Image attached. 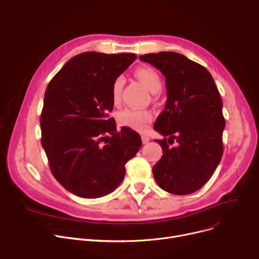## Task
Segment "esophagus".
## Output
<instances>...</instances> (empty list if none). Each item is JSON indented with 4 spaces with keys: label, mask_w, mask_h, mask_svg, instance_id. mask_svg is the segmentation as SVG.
Here are the masks:
<instances>
[{
    "label": "esophagus",
    "mask_w": 259,
    "mask_h": 259,
    "mask_svg": "<svg viewBox=\"0 0 259 259\" xmlns=\"http://www.w3.org/2000/svg\"><path fill=\"white\" fill-rule=\"evenodd\" d=\"M141 139H142L143 144H146V143H148V142H149V137H148L147 135H145V134L141 136Z\"/></svg>",
    "instance_id": "esophagus-1"
}]
</instances>
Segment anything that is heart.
<instances>
[{
    "label": "heart",
    "mask_w": 259,
    "mask_h": 259,
    "mask_svg": "<svg viewBox=\"0 0 259 259\" xmlns=\"http://www.w3.org/2000/svg\"><path fill=\"white\" fill-rule=\"evenodd\" d=\"M135 74L150 91L151 93H158L162 88V81L160 75L156 70L149 67H140L135 71ZM125 79L122 75L115 78L112 84V98L115 103H118L121 97V92L124 85ZM153 119V115L149 111L136 110V109H125L118 115V122L123 125L131 127L136 131H144L147 124Z\"/></svg>",
    "instance_id": "b5f03b06"
}]
</instances>
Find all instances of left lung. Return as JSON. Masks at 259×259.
<instances>
[{"label":"left lung","instance_id":"obj_1","mask_svg":"<svg viewBox=\"0 0 259 259\" xmlns=\"http://www.w3.org/2000/svg\"><path fill=\"white\" fill-rule=\"evenodd\" d=\"M165 76L167 100L154 128L163 156L153 167L157 184L184 195L203 187L223 156V102L209 71L176 52L139 56ZM175 142V147L169 146Z\"/></svg>","mask_w":259,"mask_h":259}]
</instances>
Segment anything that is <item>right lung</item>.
Listing matches in <instances>:
<instances>
[{"mask_svg": "<svg viewBox=\"0 0 259 259\" xmlns=\"http://www.w3.org/2000/svg\"><path fill=\"white\" fill-rule=\"evenodd\" d=\"M136 58L134 53H80L46 90L41 145L52 175L75 195L97 199L113 192L142 145L138 133L126 126L117 132L114 118H108L113 81Z\"/></svg>", "mask_w": 259, "mask_h": 259, "instance_id": "right-lung-1", "label": "right lung"}]
</instances>
